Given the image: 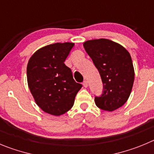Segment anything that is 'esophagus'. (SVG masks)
<instances>
[{"instance_id": "esophagus-1", "label": "esophagus", "mask_w": 154, "mask_h": 154, "mask_svg": "<svg viewBox=\"0 0 154 154\" xmlns=\"http://www.w3.org/2000/svg\"><path fill=\"white\" fill-rule=\"evenodd\" d=\"M83 86H84V87H88V84H87V80H84V82H83Z\"/></svg>"}]
</instances>
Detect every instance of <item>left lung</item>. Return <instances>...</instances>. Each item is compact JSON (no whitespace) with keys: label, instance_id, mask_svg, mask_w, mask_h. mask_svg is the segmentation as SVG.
<instances>
[{"label":"left lung","instance_id":"obj_1","mask_svg":"<svg viewBox=\"0 0 154 154\" xmlns=\"http://www.w3.org/2000/svg\"><path fill=\"white\" fill-rule=\"evenodd\" d=\"M87 53L100 74L103 91L95 97L99 108L113 111L127 102L134 81V68L130 53L124 47L108 39H96L84 43Z\"/></svg>","mask_w":154,"mask_h":154}]
</instances>
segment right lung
I'll return each instance as SVG.
<instances>
[{
  "label": "right lung",
  "instance_id": "1",
  "mask_svg": "<svg viewBox=\"0 0 154 154\" xmlns=\"http://www.w3.org/2000/svg\"><path fill=\"white\" fill-rule=\"evenodd\" d=\"M74 43H56L37 50L27 67L29 89L37 106L44 112L60 116L73 106L82 85L76 83L64 64Z\"/></svg>",
  "mask_w": 154,
  "mask_h": 154
}]
</instances>
